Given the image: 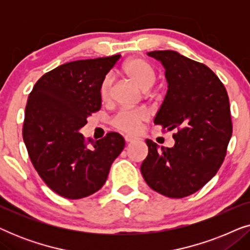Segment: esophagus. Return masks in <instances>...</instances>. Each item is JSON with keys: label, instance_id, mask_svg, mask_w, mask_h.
I'll list each match as a JSON object with an SVG mask.
<instances>
[{"label": "esophagus", "instance_id": "obj_1", "mask_svg": "<svg viewBox=\"0 0 250 250\" xmlns=\"http://www.w3.org/2000/svg\"><path fill=\"white\" fill-rule=\"evenodd\" d=\"M124 139H125V141L126 142H133V141H135V138H134V136H131V135H125L124 136Z\"/></svg>", "mask_w": 250, "mask_h": 250}]
</instances>
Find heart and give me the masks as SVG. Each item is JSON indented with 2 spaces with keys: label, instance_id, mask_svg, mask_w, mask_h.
<instances>
[{
  "label": "heart",
  "instance_id": "obj_1",
  "mask_svg": "<svg viewBox=\"0 0 250 250\" xmlns=\"http://www.w3.org/2000/svg\"><path fill=\"white\" fill-rule=\"evenodd\" d=\"M123 73L127 76L129 80L134 82L142 90H149L157 81V73L155 68L148 60L143 58H132L126 61L122 67ZM112 87H114V78L111 75H107L100 84L99 93L102 101L107 102L110 100L112 94ZM149 119V112L143 108L136 109H124L118 111L114 117L111 118L110 124L115 128L125 133H135L138 132L142 123Z\"/></svg>",
  "mask_w": 250,
  "mask_h": 250
}]
</instances>
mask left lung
<instances>
[{"label": "left lung", "mask_w": 250, "mask_h": 250, "mask_svg": "<svg viewBox=\"0 0 250 250\" xmlns=\"http://www.w3.org/2000/svg\"><path fill=\"white\" fill-rule=\"evenodd\" d=\"M162 61L168 90L155 124L176 131L175 145L165 148L146 140L149 152L141 173L152 190L183 198L200 190L220 169L232 135L229 95L206 64L175 51H151Z\"/></svg>", "instance_id": "left-lung-1"}]
</instances>
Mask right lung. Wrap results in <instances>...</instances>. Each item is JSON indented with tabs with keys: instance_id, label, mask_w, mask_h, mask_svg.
I'll return each mask as SVG.
<instances>
[{
	"instance_id": "add662e5",
	"label": "right lung",
	"mask_w": 250,
	"mask_h": 250,
	"mask_svg": "<svg viewBox=\"0 0 250 250\" xmlns=\"http://www.w3.org/2000/svg\"><path fill=\"white\" fill-rule=\"evenodd\" d=\"M119 58L61 64L36 82L27 100L22 138L29 158L46 186L67 199L100 190L124 149V138L116 132L94 143L80 133L88 116L100 110V84Z\"/></svg>"
}]
</instances>
